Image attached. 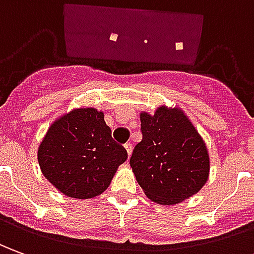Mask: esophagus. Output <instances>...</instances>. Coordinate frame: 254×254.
Listing matches in <instances>:
<instances>
[{
    "mask_svg": "<svg viewBox=\"0 0 254 254\" xmlns=\"http://www.w3.org/2000/svg\"><path fill=\"white\" fill-rule=\"evenodd\" d=\"M124 149H126V152H127V155H128V157L131 156V152H132V145L131 144H126L124 145Z\"/></svg>",
    "mask_w": 254,
    "mask_h": 254,
    "instance_id": "esophagus-1",
    "label": "esophagus"
}]
</instances>
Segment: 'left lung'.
Segmentation results:
<instances>
[{
    "instance_id": "8db88e82",
    "label": "left lung",
    "mask_w": 254,
    "mask_h": 254,
    "mask_svg": "<svg viewBox=\"0 0 254 254\" xmlns=\"http://www.w3.org/2000/svg\"><path fill=\"white\" fill-rule=\"evenodd\" d=\"M142 141L134 148L131 169L146 197L164 206L181 203L204 187L210 156L202 135L183 109L160 105L139 113Z\"/></svg>"
}]
</instances>
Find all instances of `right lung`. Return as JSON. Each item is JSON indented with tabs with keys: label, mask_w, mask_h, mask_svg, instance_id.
<instances>
[{
	"label": "right lung",
	"mask_w": 254,
	"mask_h": 254,
	"mask_svg": "<svg viewBox=\"0 0 254 254\" xmlns=\"http://www.w3.org/2000/svg\"><path fill=\"white\" fill-rule=\"evenodd\" d=\"M37 159L44 177L59 192L90 199L108 190L127 152L112 141L104 112L83 106L52 122L38 145Z\"/></svg>",
	"instance_id": "1"
}]
</instances>
